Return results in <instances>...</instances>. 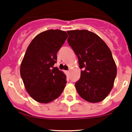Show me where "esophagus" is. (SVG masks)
Instances as JSON below:
<instances>
[{
  "mask_svg": "<svg viewBox=\"0 0 132 132\" xmlns=\"http://www.w3.org/2000/svg\"><path fill=\"white\" fill-rule=\"evenodd\" d=\"M66 74H67L68 76H69V74H70V71H66Z\"/></svg>",
  "mask_w": 132,
  "mask_h": 132,
  "instance_id": "34e87169",
  "label": "esophagus"
}]
</instances>
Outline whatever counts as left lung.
Wrapping results in <instances>:
<instances>
[{
  "mask_svg": "<svg viewBox=\"0 0 132 132\" xmlns=\"http://www.w3.org/2000/svg\"><path fill=\"white\" fill-rule=\"evenodd\" d=\"M68 44L82 69L75 83L80 96L88 102L103 100L113 87L117 66L109 48L100 37L87 30L67 31Z\"/></svg>",
  "mask_w": 132,
  "mask_h": 132,
  "instance_id": "obj_1",
  "label": "left lung"
}]
</instances>
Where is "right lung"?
Returning <instances> with one entry per match:
<instances>
[{
	"instance_id": "add662e5",
	"label": "right lung",
	"mask_w": 132,
	"mask_h": 132,
	"mask_svg": "<svg viewBox=\"0 0 132 132\" xmlns=\"http://www.w3.org/2000/svg\"><path fill=\"white\" fill-rule=\"evenodd\" d=\"M67 38L63 30H48L38 34L27 47L20 74L27 92L36 102H52L66 86V75L53 66L56 53Z\"/></svg>"
}]
</instances>
